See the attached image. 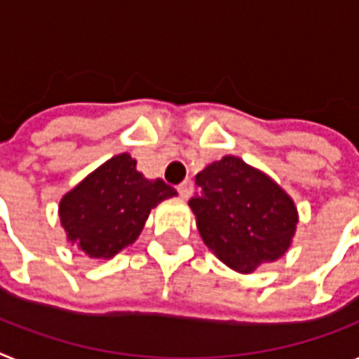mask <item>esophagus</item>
I'll use <instances>...</instances> for the list:
<instances>
[{
	"label": "esophagus",
	"instance_id": "1",
	"mask_svg": "<svg viewBox=\"0 0 359 359\" xmlns=\"http://www.w3.org/2000/svg\"><path fill=\"white\" fill-rule=\"evenodd\" d=\"M177 189H179V194L182 199H189L191 197V194H194V182L189 179L182 180L179 186H177Z\"/></svg>",
	"mask_w": 359,
	"mask_h": 359
}]
</instances>
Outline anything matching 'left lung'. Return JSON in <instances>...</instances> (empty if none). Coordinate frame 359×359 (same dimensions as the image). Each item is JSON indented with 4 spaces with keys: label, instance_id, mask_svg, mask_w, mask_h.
I'll use <instances>...</instances> for the list:
<instances>
[{
    "label": "left lung",
    "instance_id": "obj_1",
    "mask_svg": "<svg viewBox=\"0 0 359 359\" xmlns=\"http://www.w3.org/2000/svg\"><path fill=\"white\" fill-rule=\"evenodd\" d=\"M195 184L188 205L201 238L230 269L252 273L290 249L295 203L267 175L229 154L197 173Z\"/></svg>",
    "mask_w": 359,
    "mask_h": 359
}]
</instances>
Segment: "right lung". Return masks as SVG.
I'll use <instances>...</instances> for the list:
<instances>
[{
	"label": "right lung",
	"instance_id": "add662e5",
	"mask_svg": "<svg viewBox=\"0 0 359 359\" xmlns=\"http://www.w3.org/2000/svg\"><path fill=\"white\" fill-rule=\"evenodd\" d=\"M177 189L147 180L136 160L121 153L79 182L58 205L66 238L90 258H112L136 241L149 212Z\"/></svg>",
	"mask_w": 359,
	"mask_h": 359
}]
</instances>
